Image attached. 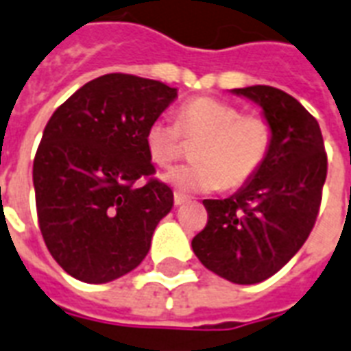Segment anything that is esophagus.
Returning <instances> with one entry per match:
<instances>
[{
  "label": "esophagus",
  "instance_id": "1",
  "mask_svg": "<svg viewBox=\"0 0 351 351\" xmlns=\"http://www.w3.org/2000/svg\"><path fill=\"white\" fill-rule=\"evenodd\" d=\"M186 202H189V197L183 196V194H179V192H176V194H173V204L176 205H183V204H186Z\"/></svg>",
  "mask_w": 351,
  "mask_h": 351
}]
</instances>
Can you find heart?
<instances>
[{"mask_svg":"<svg viewBox=\"0 0 351 351\" xmlns=\"http://www.w3.org/2000/svg\"><path fill=\"white\" fill-rule=\"evenodd\" d=\"M183 136L202 138L194 149L196 165L165 173V181L181 192H210L241 186L254 178L272 144V128L259 114H242L233 104L216 97H194L178 114V123L157 118L144 135L147 157L160 168L170 166L183 149Z\"/></svg>","mask_w":351,"mask_h":351,"instance_id":"heart-1","label":"heart"}]
</instances>
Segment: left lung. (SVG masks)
I'll list each match as a JSON object with an SVG mask.
<instances>
[{
  "label": "left lung",
  "instance_id": "obj_1",
  "mask_svg": "<svg viewBox=\"0 0 351 351\" xmlns=\"http://www.w3.org/2000/svg\"><path fill=\"white\" fill-rule=\"evenodd\" d=\"M263 107L272 128L265 162L226 199H204L207 226L192 250L205 268L239 285L279 272L304 246L318 216L328 176L320 125L298 99L274 86L235 88Z\"/></svg>",
  "mask_w": 351,
  "mask_h": 351
}]
</instances>
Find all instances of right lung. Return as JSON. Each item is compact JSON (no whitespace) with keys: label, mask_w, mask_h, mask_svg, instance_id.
Segmentation results:
<instances>
[{"label":"right lung","mask_w":351,"mask_h":351,"mask_svg":"<svg viewBox=\"0 0 351 351\" xmlns=\"http://www.w3.org/2000/svg\"><path fill=\"white\" fill-rule=\"evenodd\" d=\"M178 88L129 73L83 85L49 118L33 160L38 226L60 268L109 283L141 265L173 205L144 135Z\"/></svg>","instance_id":"add662e5"}]
</instances>
